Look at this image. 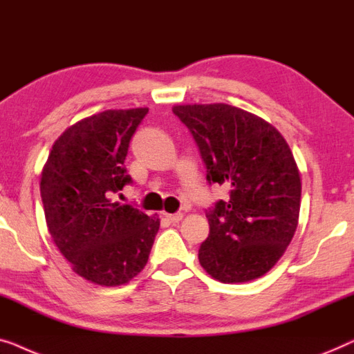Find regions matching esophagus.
<instances>
[{"mask_svg":"<svg viewBox=\"0 0 354 354\" xmlns=\"http://www.w3.org/2000/svg\"><path fill=\"white\" fill-rule=\"evenodd\" d=\"M165 218L170 223H179L183 220V213H165Z\"/></svg>","mask_w":354,"mask_h":354,"instance_id":"obj_1","label":"esophagus"}]
</instances>
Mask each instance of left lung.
I'll use <instances>...</instances> for the list:
<instances>
[{"instance_id":"1","label":"left lung","mask_w":354,"mask_h":354,"mask_svg":"<svg viewBox=\"0 0 354 354\" xmlns=\"http://www.w3.org/2000/svg\"><path fill=\"white\" fill-rule=\"evenodd\" d=\"M173 112L196 139L208 181L231 187L207 212L210 234L198 261L223 283L261 277L297 231L301 179L290 147L271 123L229 104H181Z\"/></svg>"}]
</instances>
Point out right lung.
Masks as SVG:
<instances>
[{"label": "right lung", "instance_id": "obj_1", "mask_svg": "<svg viewBox=\"0 0 354 354\" xmlns=\"http://www.w3.org/2000/svg\"><path fill=\"white\" fill-rule=\"evenodd\" d=\"M147 107L111 109L68 127L53 144L41 171L48 231L80 277L117 287L144 270L160 227L157 215L113 202L131 181L129 139Z\"/></svg>", "mask_w": 354, "mask_h": 354}]
</instances>
